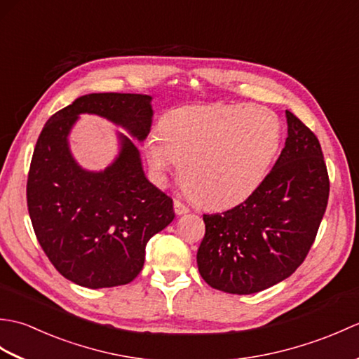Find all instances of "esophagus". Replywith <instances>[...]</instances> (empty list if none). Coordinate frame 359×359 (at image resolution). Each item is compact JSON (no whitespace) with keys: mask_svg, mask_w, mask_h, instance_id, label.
<instances>
[{"mask_svg":"<svg viewBox=\"0 0 359 359\" xmlns=\"http://www.w3.org/2000/svg\"><path fill=\"white\" fill-rule=\"evenodd\" d=\"M174 212L177 216H182V215H187V212H189L188 207H185L184 203L179 202V201H174Z\"/></svg>","mask_w":359,"mask_h":359,"instance_id":"1","label":"esophagus"}]
</instances>
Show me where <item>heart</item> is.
I'll return each mask as SVG.
<instances>
[{
	"mask_svg": "<svg viewBox=\"0 0 359 359\" xmlns=\"http://www.w3.org/2000/svg\"><path fill=\"white\" fill-rule=\"evenodd\" d=\"M280 144V123L266 108L184 106L166 112L144 154L158 180L179 162L196 201L224 208L245 201L262 184Z\"/></svg>",
	"mask_w": 359,
	"mask_h": 359,
	"instance_id": "1",
	"label": "heart"
}]
</instances>
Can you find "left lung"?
I'll return each mask as SVG.
<instances>
[{
  "instance_id": "8db88e82",
  "label": "left lung",
  "mask_w": 359,
  "mask_h": 359,
  "mask_svg": "<svg viewBox=\"0 0 359 359\" xmlns=\"http://www.w3.org/2000/svg\"><path fill=\"white\" fill-rule=\"evenodd\" d=\"M285 117V147L256 191L231 210L203 215L197 266L220 292L251 294L287 279L321 225L330 189L321 144L292 112Z\"/></svg>"
}]
</instances>
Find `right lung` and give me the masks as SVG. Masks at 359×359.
<instances>
[{
  "mask_svg": "<svg viewBox=\"0 0 359 359\" xmlns=\"http://www.w3.org/2000/svg\"><path fill=\"white\" fill-rule=\"evenodd\" d=\"M152 97L88 94L53 114L38 137L27 177V208L36 239L53 266L74 284L106 288L129 284L144 264V248L174 219L172 201L147 179L140 151L151 131ZM81 113L106 118L119 152L100 172L83 168L69 135Z\"/></svg>",
  "mask_w": 359,
  "mask_h": 359,
  "instance_id": "add662e5",
  "label": "right lung"
}]
</instances>
